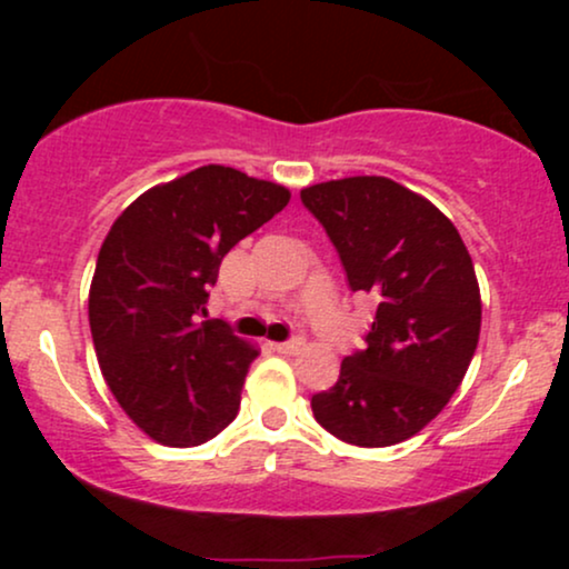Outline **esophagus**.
<instances>
[{"mask_svg": "<svg viewBox=\"0 0 569 569\" xmlns=\"http://www.w3.org/2000/svg\"><path fill=\"white\" fill-rule=\"evenodd\" d=\"M302 339H289V342H276L272 348H276L278 352H286V356H293V352L302 350Z\"/></svg>", "mask_w": 569, "mask_h": 569, "instance_id": "obj_1", "label": "esophagus"}]
</instances>
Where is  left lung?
Segmentation results:
<instances>
[{"label": "left lung", "mask_w": 569, "mask_h": 569, "mask_svg": "<svg viewBox=\"0 0 569 569\" xmlns=\"http://www.w3.org/2000/svg\"><path fill=\"white\" fill-rule=\"evenodd\" d=\"M337 246L352 291L377 299L367 350L348 356L312 415L356 447L420 433L460 388L481 331V291L457 227L422 194L385 176L302 189Z\"/></svg>", "instance_id": "left-lung-1"}]
</instances>
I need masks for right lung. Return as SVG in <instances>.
Segmentation results:
<instances>
[{"mask_svg": "<svg viewBox=\"0 0 569 569\" xmlns=\"http://www.w3.org/2000/svg\"><path fill=\"white\" fill-rule=\"evenodd\" d=\"M289 200L276 181L202 166L139 194L103 238L88 293L98 367L162 447H198L238 415L259 348L202 321L208 289L227 251Z\"/></svg>", "mask_w": 569, "mask_h": 569, "instance_id": "right-lung-1", "label": "right lung"}]
</instances>
